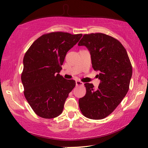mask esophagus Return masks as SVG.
Here are the masks:
<instances>
[{
	"label": "esophagus",
	"mask_w": 148,
	"mask_h": 148,
	"mask_svg": "<svg viewBox=\"0 0 148 148\" xmlns=\"http://www.w3.org/2000/svg\"><path fill=\"white\" fill-rule=\"evenodd\" d=\"M76 86H84V83H83V82H80V81H76Z\"/></svg>",
	"instance_id": "34e87169"
}]
</instances>
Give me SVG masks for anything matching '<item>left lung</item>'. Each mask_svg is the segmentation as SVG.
<instances>
[{"label":"left lung","instance_id":"1","mask_svg":"<svg viewBox=\"0 0 148 148\" xmlns=\"http://www.w3.org/2000/svg\"><path fill=\"white\" fill-rule=\"evenodd\" d=\"M78 46L90 52L92 66L99 71L98 89L86 83V94L79 99L82 113L87 118L101 119L114 112L129 91L132 74L126 49L117 40L103 33L84 34Z\"/></svg>","mask_w":148,"mask_h":148}]
</instances>
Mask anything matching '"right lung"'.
Wrapping results in <instances>:
<instances>
[{
  "label": "right lung",
  "mask_w": 148,
  "mask_h": 148,
  "mask_svg": "<svg viewBox=\"0 0 148 148\" xmlns=\"http://www.w3.org/2000/svg\"><path fill=\"white\" fill-rule=\"evenodd\" d=\"M82 34L50 32L36 40L23 58L21 82L27 102L38 116L51 119L59 116L65 101L76 86L73 79L59 74L66 53Z\"/></svg>",
  "instance_id": "add662e5"
}]
</instances>
